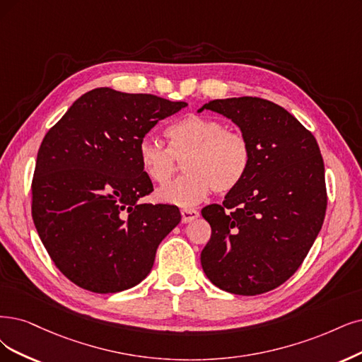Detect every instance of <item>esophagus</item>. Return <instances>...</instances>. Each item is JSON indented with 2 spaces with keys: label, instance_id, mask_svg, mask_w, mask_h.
<instances>
[{
  "label": "esophagus",
  "instance_id": "1",
  "mask_svg": "<svg viewBox=\"0 0 362 362\" xmlns=\"http://www.w3.org/2000/svg\"><path fill=\"white\" fill-rule=\"evenodd\" d=\"M180 213H182V222L183 223L192 222L194 219H197L199 216V213L195 209H182Z\"/></svg>",
  "mask_w": 362,
  "mask_h": 362
}]
</instances>
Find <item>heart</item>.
Returning a JSON list of instances; mask_svg holds the SVG:
<instances>
[{
  "label": "heart",
  "mask_w": 362,
  "mask_h": 362,
  "mask_svg": "<svg viewBox=\"0 0 362 362\" xmlns=\"http://www.w3.org/2000/svg\"><path fill=\"white\" fill-rule=\"evenodd\" d=\"M170 147L144 137L139 159L144 174L156 185H167L185 159V174L158 191L163 203L194 206L211 189L226 194L242 183L252 164V146L242 131L225 128L222 120L188 115L167 129Z\"/></svg>",
  "instance_id": "b5f03b06"
}]
</instances>
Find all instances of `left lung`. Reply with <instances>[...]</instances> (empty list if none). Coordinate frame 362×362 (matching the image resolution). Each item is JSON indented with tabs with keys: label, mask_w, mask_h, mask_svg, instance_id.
I'll list each match as a JSON object with an SVG mask.
<instances>
[{
	"label": "left lung",
	"mask_w": 362,
	"mask_h": 362,
	"mask_svg": "<svg viewBox=\"0 0 362 362\" xmlns=\"http://www.w3.org/2000/svg\"><path fill=\"white\" fill-rule=\"evenodd\" d=\"M204 109L238 125L250 141L252 164L222 204L202 210L211 226L203 270L226 292L259 296L298 270L322 228L324 159L313 134L269 100H213L198 112Z\"/></svg>",
	"instance_id": "obj_1"
}]
</instances>
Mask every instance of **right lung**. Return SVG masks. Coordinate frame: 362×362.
<instances>
[{"label": "right lung", "instance_id": "add662e5", "mask_svg": "<svg viewBox=\"0 0 362 362\" xmlns=\"http://www.w3.org/2000/svg\"><path fill=\"white\" fill-rule=\"evenodd\" d=\"M186 105L97 88L47 131L31 183L33 221L50 259L74 285L113 293L152 270L159 243L182 216L176 206L139 203L153 191L139 144Z\"/></svg>", "mask_w": 362, "mask_h": 362}]
</instances>
